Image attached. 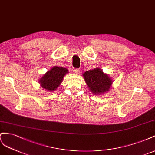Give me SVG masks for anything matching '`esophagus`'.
<instances>
[{
	"instance_id": "1",
	"label": "esophagus",
	"mask_w": 155,
	"mask_h": 155,
	"mask_svg": "<svg viewBox=\"0 0 155 155\" xmlns=\"http://www.w3.org/2000/svg\"><path fill=\"white\" fill-rule=\"evenodd\" d=\"M80 71H81L79 69H73V73L75 74H79L80 73Z\"/></svg>"
}]
</instances>
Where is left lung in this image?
Returning a JSON list of instances; mask_svg holds the SVG:
<instances>
[{
    "mask_svg": "<svg viewBox=\"0 0 155 155\" xmlns=\"http://www.w3.org/2000/svg\"><path fill=\"white\" fill-rule=\"evenodd\" d=\"M89 90L95 95H103L110 91L113 80L99 68L87 71L82 74Z\"/></svg>",
    "mask_w": 155,
    "mask_h": 155,
    "instance_id": "obj_1",
    "label": "left lung"
}]
</instances>
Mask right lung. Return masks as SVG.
Instances as JSON below:
<instances>
[{
    "instance_id": "obj_1",
    "label": "right lung",
    "mask_w": 155,
    "mask_h": 155,
    "mask_svg": "<svg viewBox=\"0 0 155 155\" xmlns=\"http://www.w3.org/2000/svg\"><path fill=\"white\" fill-rule=\"evenodd\" d=\"M68 73V70L63 67L54 66L44 74L39 79V83L44 90L49 91H55L64 80V77Z\"/></svg>"
}]
</instances>
